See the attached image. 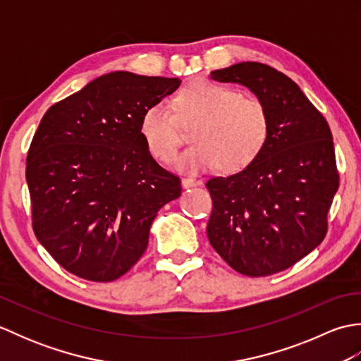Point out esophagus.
<instances>
[{
    "mask_svg": "<svg viewBox=\"0 0 361 361\" xmlns=\"http://www.w3.org/2000/svg\"><path fill=\"white\" fill-rule=\"evenodd\" d=\"M197 185H200V181L195 180V178H189V176H188V178H183V180H181V186L185 188V189L197 186Z\"/></svg>",
    "mask_w": 361,
    "mask_h": 361,
    "instance_id": "34e87169",
    "label": "esophagus"
}]
</instances>
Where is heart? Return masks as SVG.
Segmentation results:
<instances>
[{"mask_svg":"<svg viewBox=\"0 0 361 361\" xmlns=\"http://www.w3.org/2000/svg\"><path fill=\"white\" fill-rule=\"evenodd\" d=\"M172 109L157 102L140 119L145 149L159 163H169L178 147V118L192 124L190 141L173 161L180 172L202 173L219 163L233 172L247 167L262 152L268 137V114L262 102L211 80H195L180 91Z\"/></svg>","mask_w":361,"mask_h":361,"instance_id":"obj_1","label":"heart"}]
</instances>
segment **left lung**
<instances>
[{"instance_id": "obj_1", "label": "left lung", "mask_w": 361, "mask_h": 361, "mask_svg": "<svg viewBox=\"0 0 361 361\" xmlns=\"http://www.w3.org/2000/svg\"><path fill=\"white\" fill-rule=\"evenodd\" d=\"M211 79L247 87L268 114L257 158L229 176H214L209 243L240 274L270 276L323 242L338 190L331 128L296 83L274 68L242 62Z\"/></svg>"}]
</instances>
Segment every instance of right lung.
<instances>
[{
  "label": "right lung",
  "mask_w": 361,
  "mask_h": 361,
  "mask_svg": "<svg viewBox=\"0 0 361 361\" xmlns=\"http://www.w3.org/2000/svg\"><path fill=\"white\" fill-rule=\"evenodd\" d=\"M180 79L114 71L44 113L26 159L35 237L82 279L110 282L144 255L158 211L181 195L180 178L140 135L145 109Z\"/></svg>",
  "instance_id": "1"
}]
</instances>
